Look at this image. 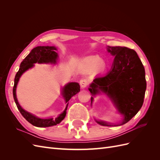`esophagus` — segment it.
I'll return each mask as SVG.
<instances>
[{
    "label": "esophagus",
    "instance_id": "1",
    "mask_svg": "<svg viewBox=\"0 0 160 160\" xmlns=\"http://www.w3.org/2000/svg\"><path fill=\"white\" fill-rule=\"evenodd\" d=\"M79 83H80L81 88H85L88 85V80L87 79H82L80 80Z\"/></svg>",
    "mask_w": 160,
    "mask_h": 160
}]
</instances>
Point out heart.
Instances as JSON below:
<instances>
[{
	"instance_id": "heart-1",
	"label": "heart",
	"mask_w": 160,
	"mask_h": 160,
	"mask_svg": "<svg viewBox=\"0 0 160 160\" xmlns=\"http://www.w3.org/2000/svg\"><path fill=\"white\" fill-rule=\"evenodd\" d=\"M83 61L86 66L91 69H95L98 67V69L102 70L105 67L103 62H102V59L98 56H91L87 57Z\"/></svg>"
}]
</instances>
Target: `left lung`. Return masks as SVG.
Wrapping results in <instances>:
<instances>
[{"label": "left lung", "instance_id": "8db88e82", "mask_svg": "<svg viewBox=\"0 0 160 160\" xmlns=\"http://www.w3.org/2000/svg\"><path fill=\"white\" fill-rule=\"evenodd\" d=\"M108 52L114 55L111 70L107 74L96 77L90 85L93 95L103 91L112 100L124 116L120 125L128 123L142 107L146 89L145 69L134 50L125 47H108ZM91 103L93 98H91ZM104 126H112L104 122H98Z\"/></svg>", "mask_w": 160, "mask_h": 160}]
</instances>
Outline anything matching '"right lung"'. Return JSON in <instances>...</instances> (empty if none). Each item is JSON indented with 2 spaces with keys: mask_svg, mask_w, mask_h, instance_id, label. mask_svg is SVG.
<instances>
[{
  "mask_svg": "<svg viewBox=\"0 0 160 160\" xmlns=\"http://www.w3.org/2000/svg\"><path fill=\"white\" fill-rule=\"evenodd\" d=\"M57 50L55 47H49V46H39L37 47L31 51L21 63L20 68L17 72L14 78V83L13 87L12 93L13 98L15 101L17 107L20 111L21 115L23 116L27 122L31 123L34 126L38 128H46L50 127L52 125H56L59 123L63 119L66 115V110L68 106L69 99L72 96L79 93L80 91L79 84L77 83H69L66 85L63 89H62V95L65 99L67 106L65 111L59 115H58L56 118H49V119H41L38 118L33 115L29 113L27 111L24 110L20 105L18 104V101L16 97V88L19 79L24 72H25L28 69L31 68L34 66V63L38 62V63H43V62H52L55 63L56 60L58 57L57 53L55 52Z\"/></svg>",
  "mask_w": 160,
  "mask_h": 160,
  "instance_id": "add662e5",
  "label": "right lung"
}]
</instances>
